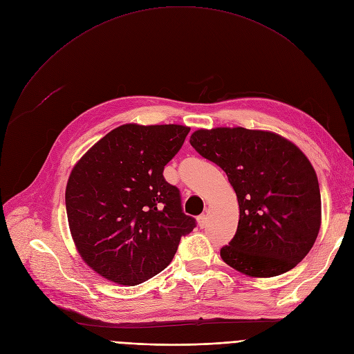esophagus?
Here are the masks:
<instances>
[{
    "label": "esophagus",
    "instance_id": "esophagus-1",
    "mask_svg": "<svg viewBox=\"0 0 354 354\" xmlns=\"http://www.w3.org/2000/svg\"><path fill=\"white\" fill-rule=\"evenodd\" d=\"M198 224H199V227H201V228L207 227V224H208V216H207L205 214L199 215V216H198Z\"/></svg>",
    "mask_w": 354,
    "mask_h": 354
}]
</instances>
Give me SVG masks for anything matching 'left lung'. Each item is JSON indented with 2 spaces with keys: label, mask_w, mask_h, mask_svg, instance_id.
Listing matches in <instances>:
<instances>
[{
  "label": "left lung",
  "mask_w": 354,
  "mask_h": 354,
  "mask_svg": "<svg viewBox=\"0 0 354 354\" xmlns=\"http://www.w3.org/2000/svg\"><path fill=\"white\" fill-rule=\"evenodd\" d=\"M189 143L228 176L239 205L238 228L221 257L251 277H275L308 254L322 224L317 175L294 143L245 127L201 129Z\"/></svg>",
  "instance_id": "left-lung-1"
}]
</instances>
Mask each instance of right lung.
Wrapping results in <instances>:
<instances>
[{
    "label": "right lung",
    "instance_id": "right-lung-1",
    "mask_svg": "<svg viewBox=\"0 0 354 354\" xmlns=\"http://www.w3.org/2000/svg\"><path fill=\"white\" fill-rule=\"evenodd\" d=\"M189 127L123 124L74 166L66 188L68 227L82 258L107 280L138 286L165 270L195 227L180 192L163 178Z\"/></svg>",
    "mask_w": 354,
    "mask_h": 354
}]
</instances>
